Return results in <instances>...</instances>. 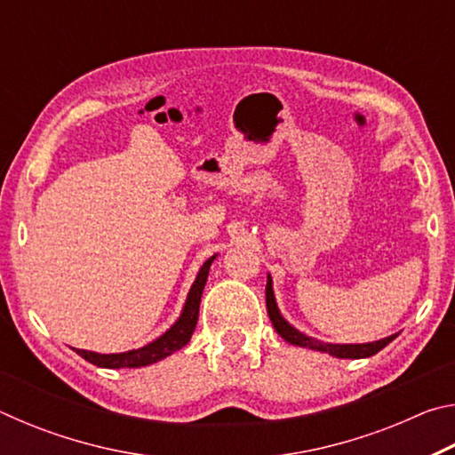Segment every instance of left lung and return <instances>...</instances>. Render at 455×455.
<instances>
[{"label":"left lung","mask_w":455,"mask_h":455,"mask_svg":"<svg viewBox=\"0 0 455 455\" xmlns=\"http://www.w3.org/2000/svg\"><path fill=\"white\" fill-rule=\"evenodd\" d=\"M267 313H268V317H271V321H273V327L276 329V333H279L284 339V341H289L291 345H299V347H309V349H315V351L329 353V355L339 357V359H363V357H371V355H375L377 351H381L385 345L391 343L397 337V335H389V337H385V339H379V341L357 343V345L323 343V341H319V339L307 337L305 333H301V331H297L295 327L289 325V323L283 319L279 307H276V301H275L271 276H268V281H267Z\"/></svg>","instance_id":"1"}]
</instances>
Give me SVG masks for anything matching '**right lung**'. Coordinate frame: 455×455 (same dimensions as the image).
Listing matches in <instances>:
<instances>
[{"mask_svg":"<svg viewBox=\"0 0 455 455\" xmlns=\"http://www.w3.org/2000/svg\"><path fill=\"white\" fill-rule=\"evenodd\" d=\"M214 259H217V255L211 257L209 260H204V265L200 267L196 281L192 283L190 292L187 297V303H184V309L180 313L179 321H176L164 335L154 339L152 343L144 345V347H140V349H132L126 353H108L106 355V353H94V351H84V349H76V353H78V355L86 361H90L92 365L106 367V369H120V367L152 365L160 359L172 355L174 351L182 349L184 345L190 341L192 331H195V327H196L200 297H203L204 284H206V279H209V271H211V265Z\"/></svg>","mask_w":455,"mask_h":455,"instance_id":"1","label":"right lung"}]
</instances>
